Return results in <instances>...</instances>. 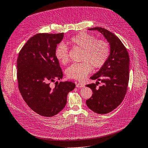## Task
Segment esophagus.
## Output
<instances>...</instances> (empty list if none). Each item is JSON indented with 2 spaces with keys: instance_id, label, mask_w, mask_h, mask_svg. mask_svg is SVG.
I'll return each mask as SVG.
<instances>
[{
  "instance_id": "34e87169",
  "label": "esophagus",
  "mask_w": 148,
  "mask_h": 148,
  "mask_svg": "<svg viewBox=\"0 0 148 148\" xmlns=\"http://www.w3.org/2000/svg\"><path fill=\"white\" fill-rule=\"evenodd\" d=\"M84 86V85L83 83H78L77 84H76V87L80 88H83Z\"/></svg>"
}]
</instances>
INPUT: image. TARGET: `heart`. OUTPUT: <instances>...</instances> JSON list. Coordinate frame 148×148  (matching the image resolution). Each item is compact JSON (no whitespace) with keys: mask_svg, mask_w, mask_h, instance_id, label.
Returning a JSON list of instances; mask_svg holds the SVG:
<instances>
[{"mask_svg":"<svg viewBox=\"0 0 148 148\" xmlns=\"http://www.w3.org/2000/svg\"><path fill=\"white\" fill-rule=\"evenodd\" d=\"M69 43L74 47L83 50L82 63L73 64L66 70L68 78L77 80H83L91 72L92 66L95 69H99L104 65L109 56L110 47L107 41L96 39L92 34L81 33L71 38ZM57 60L62 64L69 62L68 48L64 44H60L56 51Z\"/></svg>","mask_w":148,"mask_h":148,"instance_id":"1","label":"heart"}]
</instances>
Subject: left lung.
Returning <instances> with one entry per match:
<instances>
[{
  "mask_svg": "<svg viewBox=\"0 0 148 148\" xmlns=\"http://www.w3.org/2000/svg\"><path fill=\"white\" fill-rule=\"evenodd\" d=\"M88 29L99 31L110 46L109 56L106 63L90 78L97 81L96 84L86 85L93 92L90 99L86 101L87 106L97 114H106L117 108L126 95L130 76V57L127 49L114 33L101 27ZM99 81L103 85L97 88L96 86Z\"/></svg>",
  "mask_w": 148,
  "mask_h": 148,
  "instance_id": "left-lung-1",
  "label": "left lung"
}]
</instances>
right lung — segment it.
Segmentation results:
<instances>
[{"mask_svg":"<svg viewBox=\"0 0 148 148\" xmlns=\"http://www.w3.org/2000/svg\"><path fill=\"white\" fill-rule=\"evenodd\" d=\"M64 34L41 33L29 39L17 59V78L21 95L36 113L50 117L59 114L66 104L68 93L75 84L60 82L53 88L50 82L63 77L56 51Z\"/></svg>","mask_w":148,"mask_h":148,"instance_id":"1","label":"right lung"}]
</instances>
